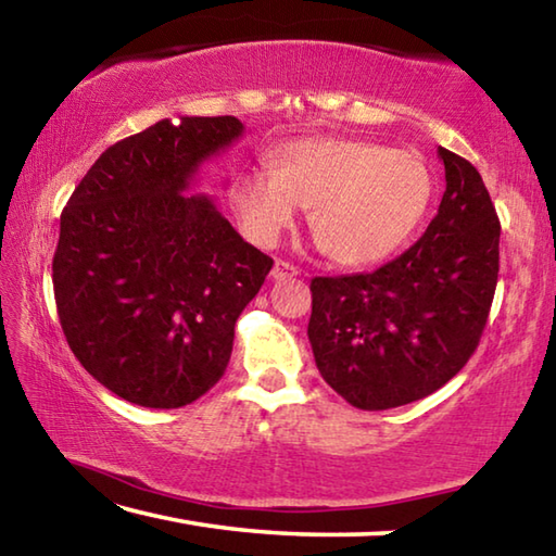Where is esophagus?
Here are the masks:
<instances>
[{"mask_svg":"<svg viewBox=\"0 0 556 556\" xmlns=\"http://www.w3.org/2000/svg\"><path fill=\"white\" fill-rule=\"evenodd\" d=\"M296 275H299V269L294 265H289V262H285V260H277L275 267H271V277H275L277 281L291 279V277H296Z\"/></svg>","mask_w":556,"mask_h":556,"instance_id":"1","label":"esophagus"}]
</instances>
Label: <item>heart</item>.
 Listing matches in <instances>:
<instances>
[{"instance_id": "1", "label": "heart", "mask_w": 556, "mask_h": 556, "mask_svg": "<svg viewBox=\"0 0 556 556\" xmlns=\"http://www.w3.org/2000/svg\"><path fill=\"white\" fill-rule=\"evenodd\" d=\"M431 195L425 162L363 139L316 137L279 149L275 164L244 172L235 208L255 242L291 228L299 205H314L312 232L336 265L365 267L390 257L417 228Z\"/></svg>"}]
</instances>
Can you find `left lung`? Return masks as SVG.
Listing matches in <instances>:
<instances>
[{
  "mask_svg": "<svg viewBox=\"0 0 556 556\" xmlns=\"http://www.w3.org/2000/svg\"><path fill=\"white\" fill-rule=\"evenodd\" d=\"M437 154L446 191L425 235L370 275L312 279L316 368L357 409L402 407L444 388L491 312L501 220L476 166L444 147Z\"/></svg>",
  "mask_w": 556,
  "mask_h": 556,
  "instance_id": "left-lung-1",
  "label": "left lung"
}]
</instances>
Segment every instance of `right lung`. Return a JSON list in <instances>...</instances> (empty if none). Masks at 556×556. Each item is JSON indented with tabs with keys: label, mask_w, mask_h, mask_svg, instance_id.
Listing matches in <instances>:
<instances>
[{
	"label": "right lung",
	"mask_w": 556,
	"mask_h": 556,
	"mask_svg": "<svg viewBox=\"0 0 556 556\" xmlns=\"http://www.w3.org/2000/svg\"><path fill=\"white\" fill-rule=\"evenodd\" d=\"M242 131L230 115L156 122L105 149L61 213L53 294L65 341L139 407H184L223 378L235 321L275 265L211 195L186 193Z\"/></svg>",
	"instance_id": "right-lung-1"
}]
</instances>
